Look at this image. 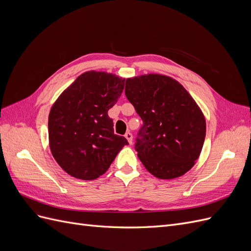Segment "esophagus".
<instances>
[{
  "label": "esophagus",
  "instance_id": "esophagus-1",
  "mask_svg": "<svg viewBox=\"0 0 251 251\" xmlns=\"http://www.w3.org/2000/svg\"><path fill=\"white\" fill-rule=\"evenodd\" d=\"M125 137L127 139L128 143H130V144L133 143V135H132L131 132H126V133L125 134Z\"/></svg>",
  "mask_w": 251,
  "mask_h": 251
}]
</instances>
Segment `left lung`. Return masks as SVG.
<instances>
[{
  "label": "left lung",
  "mask_w": 251,
  "mask_h": 251,
  "mask_svg": "<svg viewBox=\"0 0 251 251\" xmlns=\"http://www.w3.org/2000/svg\"><path fill=\"white\" fill-rule=\"evenodd\" d=\"M126 96L143 125L135 150L142 164L159 179L178 178L199 158L206 123L184 87L161 74L126 80Z\"/></svg>",
  "instance_id": "1"
}]
</instances>
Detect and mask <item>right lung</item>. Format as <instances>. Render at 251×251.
<instances>
[{
	"instance_id": "1",
	"label": "right lung",
	"mask_w": 251,
	"mask_h": 251,
	"mask_svg": "<svg viewBox=\"0 0 251 251\" xmlns=\"http://www.w3.org/2000/svg\"><path fill=\"white\" fill-rule=\"evenodd\" d=\"M125 88V78L88 71L68 87L52 105L48 119L52 156L66 173L81 180L103 175L128 142L114 134L108 111Z\"/></svg>"
}]
</instances>
